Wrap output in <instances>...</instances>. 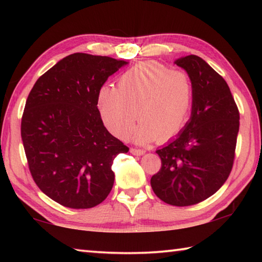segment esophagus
Returning a JSON list of instances; mask_svg holds the SVG:
<instances>
[{
	"instance_id": "esophagus-1",
	"label": "esophagus",
	"mask_w": 262,
	"mask_h": 262,
	"mask_svg": "<svg viewBox=\"0 0 262 262\" xmlns=\"http://www.w3.org/2000/svg\"><path fill=\"white\" fill-rule=\"evenodd\" d=\"M130 152L135 156H142L145 151L143 149H136V148H130Z\"/></svg>"
}]
</instances>
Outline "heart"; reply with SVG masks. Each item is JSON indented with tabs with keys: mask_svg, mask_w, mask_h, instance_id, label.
I'll return each instance as SVG.
<instances>
[{
	"mask_svg": "<svg viewBox=\"0 0 262 262\" xmlns=\"http://www.w3.org/2000/svg\"><path fill=\"white\" fill-rule=\"evenodd\" d=\"M193 99L194 85L187 73L145 61L121 74L117 89L101 86L97 106L105 127L114 136L127 137L137 117L140 123L133 139L142 144L156 140L164 143L184 129Z\"/></svg>",
	"mask_w": 262,
	"mask_h": 262,
	"instance_id": "heart-1",
	"label": "heart"
}]
</instances>
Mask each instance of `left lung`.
<instances>
[{"instance_id": "8db88e82", "label": "left lung", "mask_w": 262, "mask_h": 262, "mask_svg": "<svg viewBox=\"0 0 262 262\" xmlns=\"http://www.w3.org/2000/svg\"><path fill=\"white\" fill-rule=\"evenodd\" d=\"M194 85L192 115L184 130L157 150L162 166L151 177L154 193L167 205L186 207L205 201L232 170L239 111L229 85L205 60L180 57Z\"/></svg>"}]
</instances>
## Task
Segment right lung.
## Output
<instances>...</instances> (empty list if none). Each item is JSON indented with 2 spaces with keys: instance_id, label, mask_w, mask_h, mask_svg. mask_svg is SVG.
<instances>
[{
  "instance_id": "obj_1",
  "label": "right lung",
  "mask_w": 262,
  "mask_h": 262,
  "mask_svg": "<svg viewBox=\"0 0 262 262\" xmlns=\"http://www.w3.org/2000/svg\"><path fill=\"white\" fill-rule=\"evenodd\" d=\"M125 64L74 53L41 75L26 99L20 134L31 176L61 206L96 207L113 187L114 158L129 148L105 128L97 95Z\"/></svg>"
}]
</instances>
